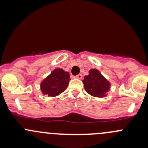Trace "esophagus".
<instances>
[{"instance_id":"obj_1","label":"esophagus","mask_w":148,"mask_h":148,"mask_svg":"<svg viewBox=\"0 0 148 148\" xmlns=\"http://www.w3.org/2000/svg\"><path fill=\"white\" fill-rule=\"evenodd\" d=\"M74 77H75L76 79H81L82 78V74H78V75L75 76Z\"/></svg>"}]
</instances>
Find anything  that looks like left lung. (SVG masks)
I'll return each mask as SVG.
<instances>
[{"instance_id":"1","label":"left lung","mask_w":148,"mask_h":148,"mask_svg":"<svg viewBox=\"0 0 148 148\" xmlns=\"http://www.w3.org/2000/svg\"><path fill=\"white\" fill-rule=\"evenodd\" d=\"M84 89L95 97H104L110 89V83L96 69H91L83 80Z\"/></svg>"}]
</instances>
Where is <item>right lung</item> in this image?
<instances>
[{"mask_svg": "<svg viewBox=\"0 0 148 148\" xmlns=\"http://www.w3.org/2000/svg\"><path fill=\"white\" fill-rule=\"evenodd\" d=\"M69 80V73L62 69H55L41 82V90L44 95L56 97L66 89Z\"/></svg>", "mask_w": 148, "mask_h": 148, "instance_id": "right-lung-1", "label": "right lung"}]
</instances>
